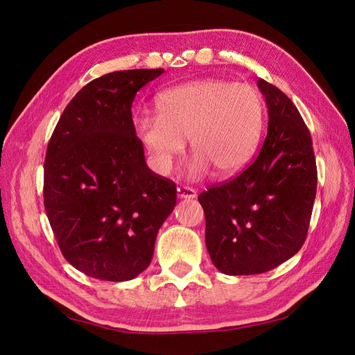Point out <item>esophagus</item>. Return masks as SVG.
<instances>
[{
	"mask_svg": "<svg viewBox=\"0 0 355 355\" xmlns=\"http://www.w3.org/2000/svg\"><path fill=\"white\" fill-rule=\"evenodd\" d=\"M176 191H178L179 198H196L197 197L196 189L188 188V187H179Z\"/></svg>",
	"mask_w": 355,
	"mask_h": 355,
	"instance_id": "1",
	"label": "esophagus"
}]
</instances>
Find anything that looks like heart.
<instances>
[{
	"label": "heart",
	"instance_id": "1",
	"mask_svg": "<svg viewBox=\"0 0 355 355\" xmlns=\"http://www.w3.org/2000/svg\"><path fill=\"white\" fill-rule=\"evenodd\" d=\"M157 116L136 120V133L159 175H168L184 154L185 139L194 154L188 175L200 179L214 170L219 176L237 173L253 157L261 141L265 106L249 84L198 80L161 93Z\"/></svg>",
	"mask_w": 355,
	"mask_h": 355
}]
</instances>
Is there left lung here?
<instances>
[{
  "label": "left lung",
  "mask_w": 355,
  "mask_h": 355,
  "mask_svg": "<svg viewBox=\"0 0 355 355\" xmlns=\"http://www.w3.org/2000/svg\"><path fill=\"white\" fill-rule=\"evenodd\" d=\"M268 108L259 155L237 178L202 192L206 247L227 275L274 270L302 247L317 192V166L308 127L293 102L257 80Z\"/></svg>",
  "instance_id": "obj_1"
}]
</instances>
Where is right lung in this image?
<instances>
[{"label":"right lung","mask_w":355,"mask_h":355,"mask_svg":"<svg viewBox=\"0 0 355 355\" xmlns=\"http://www.w3.org/2000/svg\"><path fill=\"white\" fill-rule=\"evenodd\" d=\"M163 72L116 71L90 81L49 142L44 209L62 254L89 277L128 282L145 271L176 206L175 184L146 166L132 118L136 93Z\"/></svg>","instance_id":"1"}]
</instances>
